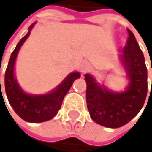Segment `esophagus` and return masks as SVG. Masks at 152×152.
I'll return each instance as SVG.
<instances>
[{
  "label": "esophagus",
  "instance_id": "obj_1",
  "mask_svg": "<svg viewBox=\"0 0 152 152\" xmlns=\"http://www.w3.org/2000/svg\"><path fill=\"white\" fill-rule=\"evenodd\" d=\"M90 65L87 62H85V63H83L82 65H81V67H80V69H81V73H82V75H85L86 73H87L89 70H90Z\"/></svg>",
  "mask_w": 152,
  "mask_h": 152
}]
</instances>
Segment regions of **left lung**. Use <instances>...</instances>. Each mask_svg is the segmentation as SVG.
I'll list each match as a JSON object with an SVG mask.
<instances>
[{
  "label": "left lung",
  "instance_id": "left-lung-1",
  "mask_svg": "<svg viewBox=\"0 0 152 152\" xmlns=\"http://www.w3.org/2000/svg\"><path fill=\"white\" fill-rule=\"evenodd\" d=\"M129 36L121 59L125 66L129 85L122 93L108 91L99 86L89 74L86 82V105L91 118L107 128H119L127 124L142 108L148 92L147 67L145 59L133 33ZM152 70V66H151Z\"/></svg>",
  "mask_w": 152,
  "mask_h": 152
}]
</instances>
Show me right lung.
I'll return each mask as SVG.
<instances>
[{
	"mask_svg": "<svg viewBox=\"0 0 152 152\" xmlns=\"http://www.w3.org/2000/svg\"><path fill=\"white\" fill-rule=\"evenodd\" d=\"M34 25V23L29 27L28 33L20 40L14 51L12 53L6 71H5L4 84L7 98L15 113L27 122L39 123V122L50 120L57 114L58 110L61 107L64 97L69 91L73 82L77 78L80 77V74L78 72L71 73L57 88L46 95H28L21 89L16 79L14 78V63L17 54H18L22 45L25 42L27 37L30 35Z\"/></svg>",
	"mask_w": 152,
	"mask_h": 152,
	"instance_id": "right-lung-1",
	"label": "right lung"
}]
</instances>
